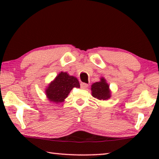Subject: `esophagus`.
I'll return each instance as SVG.
<instances>
[{"instance_id":"esophagus-1","label":"esophagus","mask_w":159,"mask_h":159,"mask_svg":"<svg viewBox=\"0 0 159 159\" xmlns=\"http://www.w3.org/2000/svg\"><path fill=\"white\" fill-rule=\"evenodd\" d=\"M88 84L87 83H80V88H82V89H85L86 88H88Z\"/></svg>"}]
</instances>
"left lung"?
<instances>
[{
    "instance_id": "1",
    "label": "left lung",
    "mask_w": 159,
    "mask_h": 159,
    "mask_svg": "<svg viewBox=\"0 0 159 159\" xmlns=\"http://www.w3.org/2000/svg\"><path fill=\"white\" fill-rule=\"evenodd\" d=\"M92 95L99 100H106L111 98V91L109 90V85L106 82L104 78H101L100 81L94 83L91 85Z\"/></svg>"
}]
</instances>
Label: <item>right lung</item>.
I'll list each match as a JSON object with an SVG mask.
<instances>
[{"mask_svg": "<svg viewBox=\"0 0 159 159\" xmlns=\"http://www.w3.org/2000/svg\"><path fill=\"white\" fill-rule=\"evenodd\" d=\"M73 88H80L79 80L66 72L61 71L48 85L45 94L50 102L58 104L64 101Z\"/></svg>", "mask_w": 159, "mask_h": 159, "instance_id": "right-lung-1", "label": "right lung"}]
</instances>
